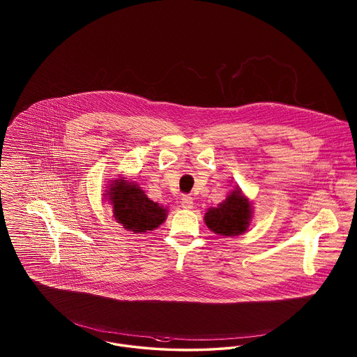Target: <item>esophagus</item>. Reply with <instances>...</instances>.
<instances>
[{
    "label": "esophagus",
    "instance_id": "esophagus-1",
    "mask_svg": "<svg viewBox=\"0 0 357 357\" xmlns=\"http://www.w3.org/2000/svg\"><path fill=\"white\" fill-rule=\"evenodd\" d=\"M181 204H182L183 208H192L194 201H192V198L190 195H183L182 199H181Z\"/></svg>",
    "mask_w": 357,
    "mask_h": 357
}]
</instances>
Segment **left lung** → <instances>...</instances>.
Masks as SVG:
<instances>
[{
  "instance_id": "8db88e82",
  "label": "left lung",
  "mask_w": 357,
  "mask_h": 357,
  "mask_svg": "<svg viewBox=\"0 0 357 357\" xmlns=\"http://www.w3.org/2000/svg\"><path fill=\"white\" fill-rule=\"evenodd\" d=\"M250 214L249 201L236 190L218 207L208 208L204 214V222L215 234L233 237L246 231Z\"/></svg>"
}]
</instances>
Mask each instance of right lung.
Returning <instances> with one entry per match:
<instances>
[{
    "instance_id": "add662e5",
    "label": "right lung",
    "mask_w": 357,
    "mask_h": 357,
    "mask_svg": "<svg viewBox=\"0 0 357 357\" xmlns=\"http://www.w3.org/2000/svg\"><path fill=\"white\" fill-rule=\"evenodd\" d=\"M108 195L114 204V217L134 233H146L156 229L166 220L167 210L153 202L140 187L123 179L111 185Z\"/></svg>"
}]
</instances>
